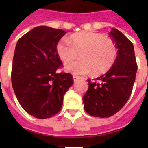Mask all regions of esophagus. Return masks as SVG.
<instances>
[{"instance_id":"obj_1","label":"esophagus","mask_w":148,"mask_h":148,"mask_svg":"<svg viewBox=\"0 0 148 148\" xmlns=\"http://www.w3.org/2000/svg\"><path fill=\"white\" fill-rule=\"evenodd\" d=\"M73 79H74V82H76L77 80L80 79V77L78 76H76V75H73Z\"/></svg>"}]
</instances>
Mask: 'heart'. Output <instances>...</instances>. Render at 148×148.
Instances as JSON below:
<instances>
[{
	"mask_svg": "<svg viewBox=\"0 0 148 148\" xmlns=\"http://www.w3.org/2000/svg\"><path fill=\"white\" fill-rule=\"evenodd\" d=\"M69 41L63 38L57 44L56 51L64 62L73 60L77 53L82 59L66 63L64 70L76 75H84L94 71L101 74L110 69L114 62L117 49L114 43L103 34L91 31H82L70 36Z\"/></svg>",
	"mask_w": 148,
	"mask_h": 148,
	"instance_id": "b5f03b06",
	"label": "heart"
}]
</instances>
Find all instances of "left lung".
<instances>
[{
  "label": "left lung",
  "instance_id": "obj_1",
  "mask_svg": "<svg viewBox=\"0 0 148 148\" xmlns=\"http://www.w3.org/2000/svg\"><path fill=\"white\" fill-rule=\"evenodd\" d=\"M117 48L114 64L93 82L83 97L84 108L93 117H109L121 109L131 96L138 66L134 45L117 29L109 33Z\"/></svg>",
  "mask_w": 148,
  "mask_h": 148
}]
</instances>
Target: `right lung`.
Wrapping results in <instances>:
<instances>
[{
    "label": "right lung",
    "instance_id": "1",
    "mask_svg": "<svg viewBox=\"0 0 148 148\" xmlns=\"http://www.w3.org/2000/svg\"><path fill=\"white\" fill-rule=\"evenodd\" d=\"M66 33L39 26L22 36L16 45L11 71L13 89L22 108L37 118L58 114L64 95L74 82L71 74L56 73L62 64L56 46Z\"/></svg>",
    "mask_w": 148,
    "mask_h": 148
}]
</instances>
